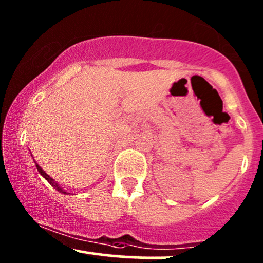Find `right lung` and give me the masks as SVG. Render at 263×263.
I'll return each instance as SVG.
<instances>
[{
  "label": "right lung",
  "instance_id": "right-lung-1",
  "mask_svg": "<svg viewBox=\"0 0 263 263\" xmlns=\"http://www.w3.org/2000/svg\"><path fill=\"white\" fill-rule=\"evenodd\" d=\"M35 167H37V170H38V172H39V173H41V174H42V176H43V177L45 178V179H47V180H48V183H49V184H50V185H52L54 189H57V190H58V192H59V193H63V194H69V193H66V192H65V190H63V189H62V186H60V185H59V184H58V183H57V182H55V180H54L52 177H49V176H48V174H47V173H45V172H44L43 170H42V168H41V167H39V165L37 164V163H35Z\"/></svg>",
  "mask_w": 263,
  "mask_h": 263
}]
</instances>
